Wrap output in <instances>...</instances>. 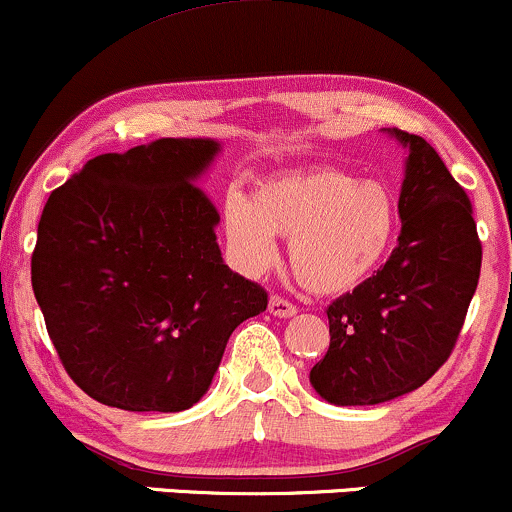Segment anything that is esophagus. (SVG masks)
Returning <instances> with one entry per match:
<instances>
[{
    "label": "esophagus",
    "mask_w": 512,
    "mask_h": 512,
    "mask_svg": "<svg viewBox=\"0 0 512 512\" xmlns=\"http://www.w3.org/2000/svg\"><path fill=\"white\" fill-rule=\"evenodd\" d=\"M268 312H271L273 317H295L298 315V307L293 305V302H288V300H283V298H278V295H273L271 300H268Z\"/></svg>",
    "instance_id": "34e87169"
}]
</instances>
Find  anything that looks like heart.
Here are the masks:
<instances>
[{"label":"heart","instance_id":"b5f03b06","mask_svg":"<svg viewBox=\"0 0 512 512\" xmlns=\"http://www.w3.org/2000/svg\"><path fill=\"white\" fill-rule=\"evenodd\" d=\"M224 236L236 266L249 276L278 256L276 236H290V268L307 290L337 295L378 271L398 234V205L383 183L339 168L278 175L254 197L229 192Z\"/></svg>","mask_w":512,"mask_h":512}]
</instances>
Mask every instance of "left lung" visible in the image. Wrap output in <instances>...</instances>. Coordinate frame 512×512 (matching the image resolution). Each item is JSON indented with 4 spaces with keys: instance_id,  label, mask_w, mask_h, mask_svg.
I'll return each instance as SVG.
<instances>
[{
    "instance_id": "8db88e82",
    "label": "left lung",
    "mask_w": 512,
    "mask_h": 512,
    "mask_svg": "<svg viewBox=\"0 0 512 512\" xmlns=\"http://www.w3.org/2000/svg\"><path fill=\"white\" fill-rule=\"evenodd\" d=\"M403 148L398 246L376 276L329 305V349L310 383L332 405H378L412 393L449 359L481 273L471 202L422 136Z\"/></svg>"
}]
</instances>
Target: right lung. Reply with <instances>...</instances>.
<instances>
[{
    "instance_id": "add662e5",
    "label": "right lung",
    "mask_w": 512,
    "mask_h": 512,
    "mask_svg": "<svg viewBox=\"0 0 512 512\" xmlns=\"http://www.w3.org/2000/svg\"><path fill=\"white\" fill-rule=\"evenodd\" d=\"M217 139L102 153L51 192L31 285L65 371L129 412L188 410L241 322L268 295L224 263L219 214L197 180Z\"/></svg>"
}]
</instances>
